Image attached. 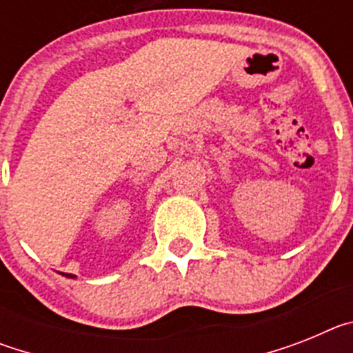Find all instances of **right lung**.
Here are the masks:
<instances>
[{"instance_id": "right-lung-1", "label": "right lung", "mask_w": 353, "mask_h": 353, "mask_svg": "<svg viewBox=\"0 0 353 353\" xmlns=\"http://www.w3.org/2000/svg\"><path fill=\"white\" fill-rule=\"evenodd\" d=\"M65 276H67V277H74V276H72V274H65Z\"/></svg>"}]
</instances>
